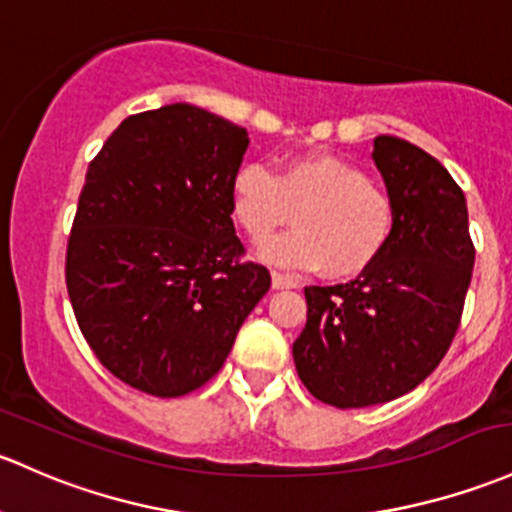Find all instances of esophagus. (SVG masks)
Here are the masks:
<instances>
[{"mask_svg": "<svg viewBox=\"0 0 512 512\" xmlns=\"http://www.w3.org/2000/svg\"><path fill=\"white\" fill-rule=\"evenodd\" d=\"M272 287H274V289H297L299 284L294 282L292 277H287V274L272 272Z\"/></svg>", "mask_w": 512, "mask_h": 512, "instance_id": "obj_1", "label": "esophagus"}]
</instances>
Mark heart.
<instances>
[{
    "label": "heart",
    "mask_w": 512,
    "mask_h": 512,
    "mask_svg": "<svg viewBox=\"0 0 512 512\" xmlns=\"http://www.w3.org/2000/svg\"><path fill=\"white\" fill-rule=\"evenodd\" d=\"M233 218L262 240L289 213L297 228L267 238L262 260L292 270L321 267L328 277L368 270L390 242L395 208L363 169L326 152L289 157L279 171L262 161H242L230 179Z\"/></svg>",
    "instance_id": "1"
}]
</instances>
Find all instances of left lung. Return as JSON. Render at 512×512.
Instances as JSON below:
<instances>
[{"label":"left lung","instance_id":"8db88e82","mask_svg":"<svg viewBox=\"0 0 512 512\" xmlns=\"http://www.w3.org/2000/svg\"><path fill=\"white\" fill-rule=\"evenodd\" d=\"M373 161L395 208L383 255L353 282L306 287L292 355L316 400L348 410L410 392L441 363L473 272L469 211L437 159L380 134Z\"/></svg>","mask_w":512,"mask_h":512}]
</instances>
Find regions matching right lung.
<instances>
[{
  "mask_svg": "<svg viewBox=\"0 0 512 512\" xmlns=\"http://www.w3.org/2000/svg\"><path fill=\"white\" fill-rule=\"evenodd\" d=\"M250 137L174 102L127 117L90 161L66 255L85 341L115 378L154 397L223 368L270 272L242 262L230 179Z\"/></svg>",
  "mask_w": 512,
  "mask_h": 512,
  "instance_id": "1",
  "label": "right lung"
}]
</instances>
